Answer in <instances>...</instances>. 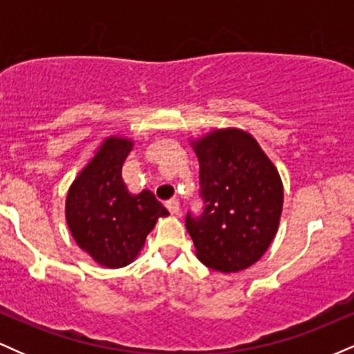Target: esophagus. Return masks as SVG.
<instances>
[{
    "instance_id": "1",
    "label": "esophagus",
    "mask_w": 354,
    "mask_h": 354,
    "mask_svg": "<svg viewBox=\"0 0 354 354\" xmlns=\"http://www.w3.org/2000/svg\"><path fill=\"white\" fill-rule=\"evenodd\" d=\"M166 208L171 214H178L180 213V201L178 200H168L166 201Z\"/></svg>"
}]
</instances>
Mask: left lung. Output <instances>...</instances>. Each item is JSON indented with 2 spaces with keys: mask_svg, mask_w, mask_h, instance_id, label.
<instances>
[{
  "mask_svg": "<svg viewBox=\"0 0 354 354\" xmlns=\"http://www.w3.org/2000/svg\"><path fill=\"white\" fill-rule=\"evenodd\" d=\"M200 161L203 211L186 214L198 259L236 273L254 265L273 241L283 209L278 169L251 135L214 129L193 143Z\"/></svg>",
  "mask_w": 354,
  "mask_h": 354,
  "instance_id": "8db88e82",
  "label": "left lung"
}]
</instances>
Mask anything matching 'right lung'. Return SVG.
I'll return each instance as SVG.
<instances>
[{
	"label": "right lung",
	"mask_w": 354,
	"mask_h": 354,
	"mask_svg": "<svg viewBox=\"0 0 354 354\" xmlns=\"http://www.w3.org/2000/svg\"><path fill=\"white\" fill-rule=\"evenodd\" d=\"M131 148L133 141L126 138L104 140L66 196V221L73 238L106 268L129 265L158 218L169 214L151 191L131 194L126 189L121 168Z\"/></svg>",
	"instance_id": "right-lung-1"
}]
</instances>
